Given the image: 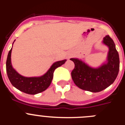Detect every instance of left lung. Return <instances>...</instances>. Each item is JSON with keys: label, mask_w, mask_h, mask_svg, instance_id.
Segmentation results:
<instances>
[{"label": "left lung", "mask_w": 125, "mask_h": 125, "mask_svg": "<svg viewBox=\"0 0 125 125\" xmlns=\"http://www.w3.org/2000/svg\"><path fill=\"white\" fill-rule=\"evenodd\" d=\"M103 44L108 46L109 51L106 62L94 68L77 58H71L74 63L71 77L75 84L85 91L97 93L103 91L113 83L118 74L120 58L115 44L108 36L104 37Z\"/></svg>", "instance_id": "8db88e82"}]
</instances>
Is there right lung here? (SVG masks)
Masks as SVG:
<instances>
[{
    "label": "right lung",
    "mask_w": 125,
    "mask_h": 125,
    "mask_svg": "<svg viewBox=\"0 0 125 125\" xmlns=\"http://www.w3.org/2000/svg\"><path fill=\"white\" fill-rule=\"evenodd\" d=\"M11 52L12 48L9 52L6 61V71L9 79L15 88L29 94H36L45 91L51 83L55 69L64 64L66 61V59H64L55 62L49 70L41 76L25 77L19 74L13 68L11 63Z\"/></svg>",
    "instance_id": "add662e5"
}]
</instances>
